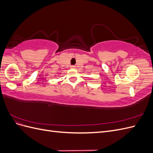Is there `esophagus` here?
<instances>
[{"label":"esophagus","mask_w":153,"mask_h":153,"mask_svg":"<svg viewBox=\"0 0 153 153\" xmlns=\"http://www.w3.org/2000/svg\"><path fill=\"white\" fill-rule=\"evenodd\" d=\"M70 68H71V69H75L76 66H70Z\"/></svg>","instance_id":"esophagus-1"}]
</instances>
